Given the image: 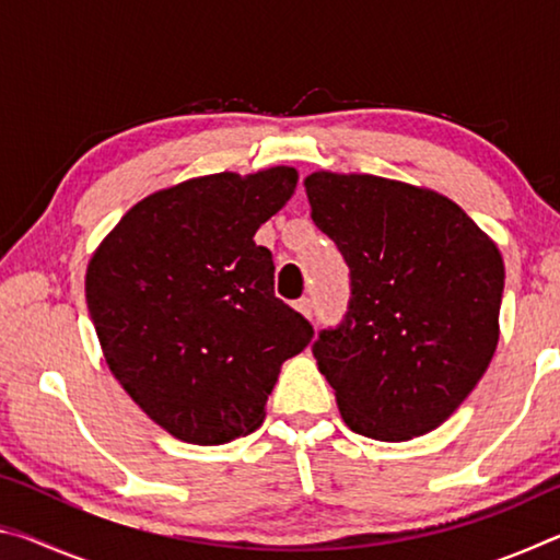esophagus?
I'll use <instances>...</instances> for the list:
<instances>
[{"label":"esophagus","instance_id":"1","mask_svg":"<svg viewBox=\"0 0 560 560\" xmlns=\"http://www.w3.org/2000/svg\"><path fill=\"white\" fill-rule=\"evenodd\" d=\"M296 311L299 314H303L306 318H314V301H311L308 296H303L296 301Z\"/></svg>","mask_w":560,"mask_h":560}]
</instances>
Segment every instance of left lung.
Here are the masks:
<instances>
[{"mask_svg":"<svg viewBox=\"0 0 560 560\" xmlns=\"http://www.w3.org/2000/svg\"><path fill=\"white\" fill-rule=\"evenodd\" d=\"M303 185L350 269L346 316L314 343L346 424L383 442L440 428L494 358L497 244L432 189L326 170Z\"/></svg>","mask_w":560,"mask_h":560,"instance_id":"8db88e82","label":"left lung"}]
</instances>
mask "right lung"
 <instances>
[{"instance_id":"right-lung-1","label":"right lung","mask_w":560,"mask_h":560,"mask_svg":"<svg viewBox=\"0 0 560 560\" xmlns=\"http://www.w3.org/2000/svg\"><path fill=\"white\" fill-rule=\"evenodd\" d=\"M299 173H217L148 195L86 271V303L110 373L173 438L224 444L264 422L283 360L314 338L273 296V259L254 242Z\"/></svg>"}]
</instances>
